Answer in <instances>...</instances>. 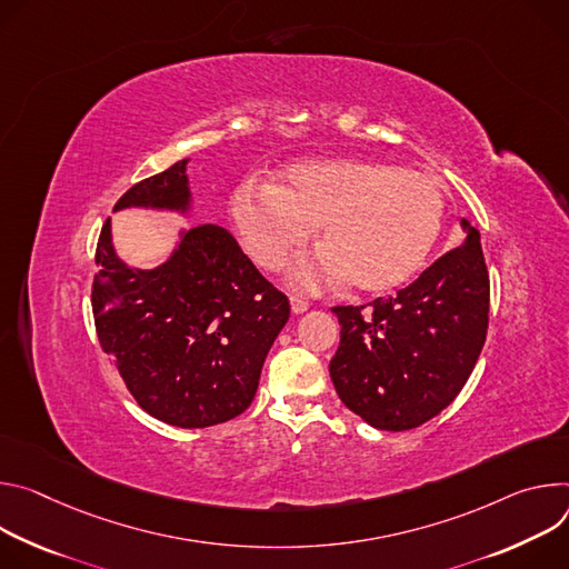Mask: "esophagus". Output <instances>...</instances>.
<instances>
[{
    "instance_id": "esophagus-1",
    "label": "esophagus",
    "mask_w": 569,
    "mask_h": 569,
    "mask_svg": "<svg viewBox=\"0 0 569 569\" xmlns=\"http://www.w3.org/2000/svg\"><path fill=\"white\" fill-rule=\"evenodd\" d=\"M289 302H291V311L293 313H302V311L309 309V302L305 298H300V296H289Z\"/></svg>"
}]
</instances>
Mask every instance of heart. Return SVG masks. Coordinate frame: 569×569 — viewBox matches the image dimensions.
Listing matches in <instances>:
<instances>
[{
  "label": "heart",
  "instance_id": "obj_1",
  "mask_svg": "<svg viewBox=\"0 0 569 569\" xmlns=\"http://www.w3.org/2000/svg\"><path fill=\"white\" fill-rule=\"evenodd\" d=\"M446 192L422 171L372 158L302 160L278 184L243 182L232 221L250 260L282 271L319 226L323 250L291 273L313 291L341 282L385 293L409 282L427 262L446 221Z\"/></svg>",
  "mask_w": 569,
  "mask_h": 569
}]
</instances>
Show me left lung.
<instances>
[{
	"label": "left lung",
	"mask_w": 569,
	"mask_h": 569,
	"mask_svg": "<svg viewBox=\"0 0 569 569\" xmlns=\"http://www.w3.org/2000/svg\"><path fill=\"white\" fill-rule=\"evenodd\" d=\"M398 296L332 307L341 343L330 377L341 402L387 431L420 427L463 389L488 332L490 280L479 232Z\"/></svg>",
	"instance_id": "8db88e82"
}]
</instances>
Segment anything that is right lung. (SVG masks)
<instances>
[{
    "instance_id": "add662e5",
    "label": "right lung",
    "mask_w": 569,
    "mask_h": 569,
    "mask_svg": "<svg viewBox=\"0 0 569 569\" xmlns=\"http://www.w3.org/2000/svg\"><path fill=\"white\" fill-rule=\"evenodd\" d=\"M187 162L136 182L114 210H187ZM94 262L99 343L149 416L192 429L246 411L267 352L289 319V300L226 228H192L169 262L140 271L117 260L106 219Z\"/></svg>"
}]
</instances>
